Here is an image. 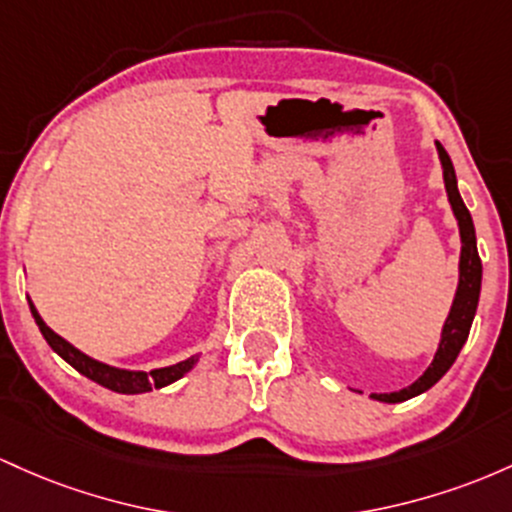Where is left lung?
Instances as JSON below:
<instances>
[{
    "label": "left lung",
    "mask_w": 512,
    "mask_h": 512,
    "mask_svg": "<svg viewBox=\"0 0 512 512\" xmlns=\"http://www.w3.org/2000/svg\"><path fill=\"white\" fill-rule=\"evenodd\" d=\"M442 162V176H445V188L447 198H450L452 212L457 217L459 225V237H462V256H459V285L455 302H452L450 317H447L445 326H442V338L438 353H435L433 363L411 387L399 389V392L392 394H372V399L387 401V404H399V401L411 399V396L423 394L426 389L433 387L435 382L450 370L452 363L457 360L459 350H462L464 343H467L469 329H472V321L476 314V304H479V292H481V258L479 251H476V234H474V222L472 215H469L467 205H464L462 195L457 191V176L455 166H452V159L447 157L445 147L440 142H435Z\"/></svg>",
    "instance_id": "1"
}]
</instances>
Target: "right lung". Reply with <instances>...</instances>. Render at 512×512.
Returning <instances> with one entry per match:
<instances>
[{
	"instance_id": "1",
	"label": "right lung",
	"mask_w": 512,
	"mask_h": 512,
	"mask_svg": "<svg viewBox=\"0 0 512 512\" xmlns=\"http://www.w3.org/2000/svg\"><path fill=\"white\" fill-rule=\"evenodd\" d=\"M28 304H31L33 319H36L38 329L43 333L45 341H48V346L53 348L62 360H67L74 370L82 372L84 377H89V380L101 384V387L111 389V392H118V394L152 392V389L166 387V384L181 380V377L195 365V358H188L183 360V363H176L169 367H159V370H152V372H130V370H118V367H111V365H103L99 360L84 355L82 350L74 348L72 343H67L62 336H57V333L50 329V326H45V321L40 319V314L36 312V307H33V302L28 300Z\"/></svg>"
}]
</instances>
